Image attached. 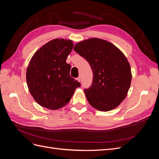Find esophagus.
I'll return each mask as SVG.
<instances>
[{"mask_svg": "<svg viewBox=\"0 0 159 159\" xmlns=\"http://www.w3.org/2000/svg\"><path fill=\"white\" fill-rule=\"evenodd\" d=\"M77 80H78V81H79V82H80V81H81V77H80V76L78 77V78H77Z\"/></svg>", "mask_w": 159, "mask_h": 159, "instance_id": "1", "label": "esophagus"}]
</instances>
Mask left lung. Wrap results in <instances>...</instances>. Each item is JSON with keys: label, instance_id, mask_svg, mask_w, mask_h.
<instances>
[{"label": "left lung", "instance_id": "left-lung-1", "mask_svg": "<svg viewBox=\"0 0 159 159\" xmlns=\"http://www.w3.org/2000/svg\"><path fill=\"white\" fill-rule=\"evenodd\" d=\"M74 49L93 71L92 84L84 89L89 103L101 111L117 107L126 98L132 79L125 56L111 42L97 38L77 43Z\"/></svg>", "mask_w": 159, "mask_h": 159}]
</instances>
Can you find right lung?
Segmentation results:
<instances>
[{
  "label": "right lung",
  "instance_id": "obj_1",
  "mask_svg": "<svg viewBox=\"0 0 159 159\" xmlns=\"http://www.w3.org/2000/svg\"><path fill=\"white\" fill-rule=\"evenodd\" d=\"M70 40H52L38 49L26 70V82L33 98L41 106L52 110L68 104L80 84L70 75L66 59L73 49Z\"/></svg>",
  "mask_w": 159,
  "mask_h": 159
}]
</instances>
